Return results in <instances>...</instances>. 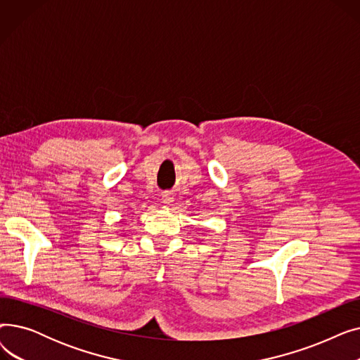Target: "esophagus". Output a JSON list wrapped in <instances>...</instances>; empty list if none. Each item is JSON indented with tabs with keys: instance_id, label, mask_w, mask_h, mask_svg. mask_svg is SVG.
I'll return each mask as SVG.
<instances>
[{
	"instance_id": "1",
	"label": "esophagus",
	"mask_w": 360,
	"mask_h": 360,
	"mask_svg": "<svg viewBox=\"0 0 360 360\" xmlns=\"http://www.w3.org/2000/svg\"><path fill=\"white\" fill-rule=\"evenodd\" d=\"M174 200H175V197H174V194H172V193L166 191V193H163V194H162V202H163V204H166V205L172 204V202H174Z\"/></svg>"
}]
</instances>
